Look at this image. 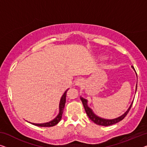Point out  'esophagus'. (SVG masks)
<instances>
[{
	"mask_svg": "<svg viewBox=\"0 0 147 147\" xmlns=\"http://www.w3.org/2000/svg\"><path fill=\"white\" fill-rule=\"evenodd\" d=\"M84 84V80L82 78H78L77 80L75 81V85L78 86H82L83 84Z\"/></svg>",
	"mask_w": 147,
	"mask_h": 147,
	"instance_id": "1",
	"label": "esophagus"
}]
</instances>
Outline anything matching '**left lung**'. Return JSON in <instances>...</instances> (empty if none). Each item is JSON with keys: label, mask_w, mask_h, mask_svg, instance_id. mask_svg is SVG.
Returning a JSON list of instances; mask_svg holds the SVG:
<instances>
[{"label": "left lung", "mask_w": 147, "mask_h": 147, "mask_svg": "<svg viewBox=\"0 0 147 147\" xmlns=\"http://www.w3.org/2000/svg\"><path fill=\"white\" fill-rule=\"evenodd\" d=\"M132 68L135 70L134 67H133V66H132ZM136 74H137V73H136ZM137 84L136 86V90H137ZM80 100L82 102L83 106H84V108L85 111H86V114L88 116V117L90 118V119L94 123H95L96 124L99 125H103V126L111 125L117 123L119 122L120 121H121L122 119H123L127 115V114L129 113V111L131 106H132V105H133V102L131 103V106L129 108V109H127V111L124 114H123L121 116H120V117H119L115 118V119H103V118L98 117V116L96 115L94 113L92 110V109L90 108L88 106L87 100L84 99V98H83L82 97H80Z\"/></svg>", "instance_id": "obj_1"}]
</instances>
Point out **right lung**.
<instances>
[{
	"label": "right lung",
	"instance_id": "right-lung-1",
	"mask_svg": "<svg viewBox=\"0 0 147 147\" xmlns=\"http://www.w3.org/2000/svg\"><path fill=\"white\" fill-rule=\"evenodd\" d=\"M68 90L65 92V93L63 94L62 97L61 98L60 100V104H59V113L57 115V116L54 119H53L52 121L47 122V123H31L32 124L34 125L38 126V127H53L55 126V125L58 123L59 122L61 121V117H62V114L63 112V109H64V107L65 105V102H66V96H67V92ZM30 123V122H29Z\"/></svg>",
	"mask_w": 147,
	"mask_h": 147
}]
</instances>
